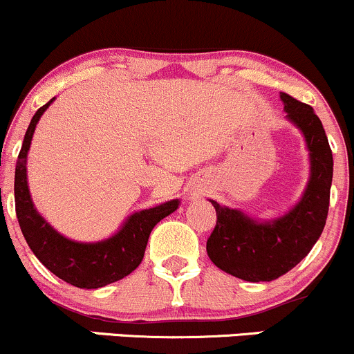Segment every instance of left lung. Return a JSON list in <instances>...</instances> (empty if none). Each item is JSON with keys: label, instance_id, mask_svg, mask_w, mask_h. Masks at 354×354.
Wrapping results in <instances>:
<instances>
[{"label": "left lung", "instance_id": "obj_1", "mask_svg": "<svg viewBox=\"0 0 354 354\" xmlns=\"http://www.w3.org/2000/svg\"><path fill=\"white\" fill-rule=\"evenodd\" d=\"M281 100L288 119L300 127L310 150L312 176L301 201L269 223H257L211 201L216 225L207 236V256L221 271L252 283L272 281L293 269L315 245L329 213L334 162L322 122L310 105L288 93H281Z\"/></svg>", "mask_w": 354, "mask_h": 354}]
</instances>
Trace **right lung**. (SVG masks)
Segmentation results:
<instances>
[{"label":"right lung","instance_id":"right-lung-1","mask_svg":"<svg viewBox=\"0 0 354 354\" xmlns=\"http://www.w3.org/2000/svg\"><path fill=\"white\" fill-rule=\"evenodd\" d=\"M50 102L35 112L25 133L21 150L18 153L15 169V211L28 247L53 274L73 286L86 290L102 288L119 281L140 266L153 227L174 213L178 207V201L174 199L156 207L134 213L121 232L98 243L73 242L53 230L35 211L27 185V151L30 148L35 124Z\"/></svg>","mask_w":354,"mask_h":354}]
</instances>
